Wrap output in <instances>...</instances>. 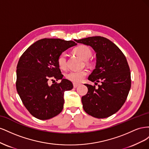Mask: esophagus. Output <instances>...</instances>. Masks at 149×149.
I'll list each match as a JSON object with an SVG mask.
<instances>
[{
    "label": "esophagus",
    "instance_id": "obj_1",
    "mask_svg": "<svg viewBox=\"0 0 149 149\" xmlns=\"http://www.w3.org/2000/svg\"><path fill=\"white\" fill-rule=\"evenodd\" d=\"M79 86V84H76V83H74L73 84V87L74 88H77L78 86Z\"/></svg>",
    "mask_w": 149,
    "mask_h": 149
}]
</instances>
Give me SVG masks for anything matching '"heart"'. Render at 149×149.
Masks as SVG:
<instances>
[{
	"instance_id": "heart-1",
	"label": "heart",
	"mask_w": 149,
	"mask_h": 149,
	"mask_svg": "<svg viewBox=\"0 0 149 149\" xmlns=\"http://www.w3.org/2000/svg\"><path fill=\"white\" fill-rule=\"evenodd\" d=\"M74 53L83 60L86 61L92 55V52L90 48L86 45H79L74 49ZM58 65L61 69H66L67 67L66 55L65 53H62L58 57ZM88 73L87 70L73 71H70L66 74V78L74 83H79L82 81L84 78Z\"/></svg>"
}]
</instances>
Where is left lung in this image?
Here are the masks:
<instances>
[{
  "label": "left lung",
  "mask_w": 149,
  "mask_h": 149,
  "mask_svg": "<svg viewBox=\"0 0 149 149\" xmlns=\"http://www.w3.org/2000/svg\"><path fill=\"white\" fill-rule=\"evenodd\" d=\"M75 42L89 45L95 51L96 65L88 79L101 83L98 88L85 84L88 91L81 97L83 109L94 118H108L123 106L131 86L126 58L113 42L104 37L96 36L75 40Z\"/></svg>",
  "instance_id": "obj_1"
}]
</instances>
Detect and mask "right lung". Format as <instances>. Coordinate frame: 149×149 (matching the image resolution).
Listing matches in <instances>:
<instances>
[{
    "instance_id": "obj_1",
    "label": "right lung",
    "mask_w": 149,
    "mask_h": 149,
    "mask_svg": "<svg viewBox=\"0 0 149 149\" xmlns=\"http://www.w3.org/2000/svg\"><path fill=\"white\" fill-rule=\"evenodd\" d=\"M76 45L71 40L43 38L30 45L20 56L17 66V91L35 118L47 120L62 111L64 93L73 86L70 81L63 78L57 60L61 53ZM49 78L62 81L49 86Z\"/></svg>"
}]
</instances>
